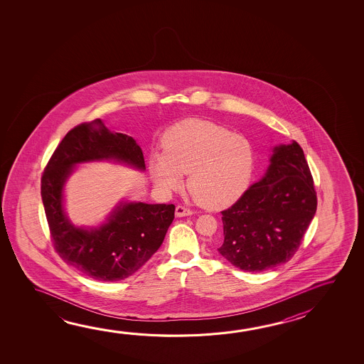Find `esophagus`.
<instances>
[{
  "mask_svg": "<svg viewBox=\"0 0 364 364\" xmlns=\"http://www.w3.org/2000/svg\"><path fill=\"white\" fill-rule=\"evenodd\" d=\"M175 215H176V217H186V215H193V212H191V209L184 207V205H178L176 209H175Z\"/></svg>",
  "mask_w": 364,
  "mask_h": 364,
  "instance_id": "esophagus-1",
  "label": "esophagus"
}]
</instances>
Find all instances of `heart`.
Listing matches in <instances>:
<instances>
[{
  "mask_svg": "<svg viewBox=\"0 0 364 364\" xmlns=\"http://www.w3.org/2000/svg\"><path fill=\"white\" fill-rule=\"evenodd\" d=\"M164 155L149 164L156 185L171 191L188 173L186 188L196 202L209 208L225 207L244 193L254 167L247 138L207 120H188L167 132Z\"/></svg>",
  "mask_w": 364,
  "mask_h": 364,
  "instance_id": "b5f03b06",
  "label": "heart"
}]
</instances>
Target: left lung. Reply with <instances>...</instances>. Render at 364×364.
Returning <instances> with one entry per match:
<instances>
[{"mask_svg":"<svg viewBox=\"0 0 364 364\" xmlns=\"http://www.w3.org/2000/svg\"><path fill=\"white\" fill-rule=\"evenodd\" d=\"M317 207L304 149L293 141L275 147L262 180L222 210L220 255L245 272H262L296 254Z\"/></svg>","mask_w":364,"mask_h":364,"instance_id":"8db88e82","label":"left lung"}]
</instances>
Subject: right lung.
<instances>
[{
    "label": "right lung",
    "mask_w": 364,
    "mask_h": 364,
    "mask_svg": "<svg viewBox=\"0 0 364 364\" xmlns=\"http://www.w3.org/2000/svg\"><path fill=\"white\" fill-rule=\"evenodd\" d=\"M97 160L146 168L144 152L133 138L107 131L96 119L75 127L60 141L44 168L41 193L60 259L92 279L117 282L134 274L159 250L175 205L124 203L97 228L73 226L63 212V186L76 164Z\"/></svg>",
    "instance_id": "right-lung-1"
}]
</instances>
